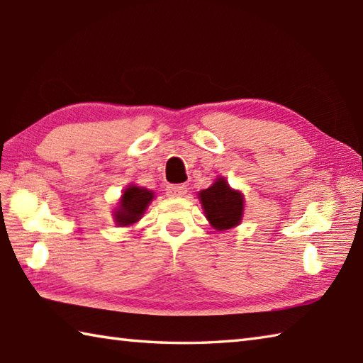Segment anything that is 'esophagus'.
Instances as JSON below:
<instances>
[{"mask_svg": "<svg viewBox=\"0 0 363 363\" xmlns=\"http://www.w3.org/2000/svg\"><path fill=\"white\" fill-rule=\"evenodd\" d=\"M187 194V187L184 184H173V186L167 187L168 196H184Z\"/></svg>", "mask_w": 363, "mask_h": 363, "instance_id": "1", "label": "esophagus"}]
</instances>
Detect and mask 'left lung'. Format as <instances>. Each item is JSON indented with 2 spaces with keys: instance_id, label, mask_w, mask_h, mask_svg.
Instances as JSON below:
<instances>
[{
  "instance_id": "8db88e82",
  "label": "left lung",
  "mask_w": 363,
  "mask_h": 363,
  "mask_svg": "<svg viewBox=\"0 0 363 363\" xmlns=\"http://www.w3.org/2000/svg\"><path fill=\"white\" fill-rule=\"evenodd\" d=\"M203 211L214 230L225 231L240 223L244 212V196L240 191L233 190L225 177L212 184L209 189L198 194Z\"/></svg>"
}]
</instances>
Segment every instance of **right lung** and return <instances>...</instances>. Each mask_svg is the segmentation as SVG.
<instances>
[{"instance_id": "add662e5", "label": "right lung", "mask_w": 363, "mask_h": 363, "mask_svg": "<svg viewBox=\"0 0 363 363\" xmlns=\"http://www.w3.org/2000/svg\"><path fill=\"white\" fill-rule=\"evenodd\" d=\"M154 191L145 187H138L130 184L123 195H121L119 206L115 209V222L121 226H129L137 223L143 217L149 203L152 201Z\"/></svg>"}]
</instances>
